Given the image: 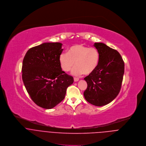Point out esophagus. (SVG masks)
<instances>
[{
    "mask_svg": "<svg viewBox=\"0 0 146 146\" xmlns=\"http://www.w3.org/2000/svg\"><path fill=\"white\" fill-rule=\"evenodd\" d=\"M74 79L75 82H78L79 80V78H74Z\"/></svg>",
    "mask_w": 146,
    "mask_h": 146,
    "instance_id": "obj_1",
    "label": "esophagus"
}]
</instances>
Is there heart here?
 I'll return each instance as SVG.
<instances>
[{"mask_svg": "<svg viewBox=\"0 0 146 146\" xmlns=\"http://www.w3.org/2000/svg\"><path fill=\"white\" fill-rule=\"evenodd\" d=\"M100 60V54L97 49L82 44L71 46L67 53H62L59 58L61 68L66 72L69 71L75 64L76 66L72 71L74 75L91 74L98 67Z\"/></svg>", "mask_w": 146, "mask_h": 146, "instance_id": "heart-1", "label": "heart"}]
</instances>
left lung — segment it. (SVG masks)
<instances>
[{
    "mask_svg": "<svg viewBox=\"0 0 146 146\" xmlns=\"http://www.w3.org/2000/svg\"><path fill=\"white\" fill-rule=\"evenodd\" d=\"M100 54L96 70L84 78L87 87L84 92L86 100L101 106L109 104L120 91L124 74V63L120 54L102 42L94 43Z\"/></svg>",
    "mask_w": 146,
    "mask_h": 146,
    "instance_id": "1",
    "label": "left lung"
}]
</instances>
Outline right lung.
Instances as JSON below:
<instances>
[{"instance_id":"right-lung-1","label":"right lung","mask_w":146,"mask_h":146,"mask_svg":"<svg viewBox=\"0 0 146 146\" xmlns=\"http://www.w3.org/2000/svg\"><path fill=\"white\" fill-rule=\"evenodd\" d=\"M62 44L45 42L29 49L22 63V80L33 101L50 109L64 98L72 76L62 71L59 58Z\"/></svg>"}]
</instances>
